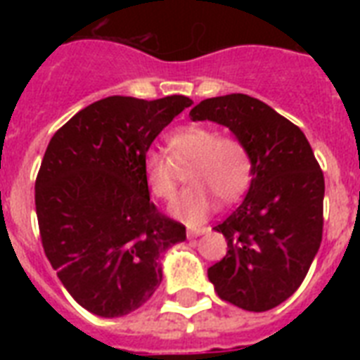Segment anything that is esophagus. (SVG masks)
<instances>
[{"instance_id":"esophagus-1","label":"esophagus","mask_w":360,"mask_h":360,"mask_svg":"<svg viewBox=\"0 0 360 360\" xmlns=\"http://www.w3.org/2000/svg\"><path fill=\"white\" fill-rule=\"evenodd\" d=\"M209 228H205V226H200V228H188V231H186V236L188 237H200L203 236V233H207Z\"/></svg>"}]
</instances>
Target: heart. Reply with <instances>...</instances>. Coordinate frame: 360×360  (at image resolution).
I'll list each match as a JSON object with an SVG mask.
<instances>
[{
	"mask_svg": "<svg viewBox=\"0 0 360 360\" xmlns=\"http://www.w3.org/2000/svg\"><path fill=\"white\" fill-rule=\"evenodd\" d=\"M168 149L177 166L192 164L188 169L192 186L172 205V214L188 224H200L207 219L217 202L214 194L224 202H233L250 186L252 160L246 146L231 136H219L213 127H181L168 138ZM173 163L160 151H147L143 157L147 188L164 202L177 194Z\"/></svg>",
	"mask_w": 360,
	"mask_h": 360,
	"instance_id": "1",
	"label": "heart"
}]
</instances>
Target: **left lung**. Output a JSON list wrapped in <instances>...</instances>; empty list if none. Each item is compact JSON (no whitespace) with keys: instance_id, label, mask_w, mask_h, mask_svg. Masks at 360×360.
Masks as SVG:
<instances>
[{"instance_id":"obj_1","label":"left lung","mask_w":360,"mask_h":360,"mask_svg":"<svg viewBox=\"0 0 360 360\" xmlns=\"http://www.w3.org/2000/svg\"><path fill=\"white\" fill-rule=\"evenodd\" d=\"M192 121H213L248 149L252 181L239 207L213 230L228 254L207 269L220 299L265 312L302 284L323 233L325 179L299 127L243 93L205 98Z\"/></svg>"}]
</instances>
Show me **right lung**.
Segmentation results:
<instances>
[{
  "instance_id": "right-lung-1",
  "label": "right lung",
  "mask_w": 360,
  "mask_h": 360,
  "mask_svg": "<svg viewBox=\"0 0 360 360\" xmlns=\"http://www.w3.org/2000/svg\"><path fill=\"white\" fill-rule=\"evenodd\" d=\"M191 104L183 95L106 97L48 143L35 183L44 254L70 297L95 316L120 318L149 301L162 282L160 256L186 239L185 226L149 202L143 157Z\"/></svg>"
}]
</instances>
